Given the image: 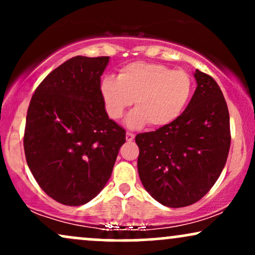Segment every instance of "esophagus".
<instances>
[{
    "instance_id": "1",
    "label": "esophagus",
    "mask_w": 255,
    "mask_h": 255,
    "mask_svg": "<svg viewBox=\"0 0 255 255\" xmlns=\"http://www.w3.org/2000/svg\"><path fill=\"white\" fill-rule=\"evenodd\" d=\"M134 134L133 133H129V131H127V133H126V140H127L128 142H130V141H133L134 140Z\"/></svg>"
}]
</instances>
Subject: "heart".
Here are the masks:
<instances>
[{"instance_id":"obj_1","label":"heart","mask_w":255,"mask_h":255,"mask_svg":"<svg viewBox=\"0 0 255 255\" xmlns=\"http://www.w3.org/2000/svg\"><path fill=\"white\" fill-rule=\"evenodd\" d=\"M192 87L188 73L159 63L133 62L122 67L116 79L105 77L101 95L110 119L121 118L134 101L136 108L127 115L126 126L135 129L150 122L158 128L172 124L182 114Z\"/></svg>"}]
</instances>
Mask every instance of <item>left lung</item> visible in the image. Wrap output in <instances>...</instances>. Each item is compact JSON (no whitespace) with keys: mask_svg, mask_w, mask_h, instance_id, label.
I'll list each match as a JSON object with an SVG mask.
<instances>
[{"mask_svg":"<svg viewBox=\"0 0 255 255\" xmlns=\"http://www.w3.org/2000/svg\"><path fill=\"white\" fill-rule=\"evenodd\" d=\"M197 89L174 122L137 134V172L158 203L183 207L212 188L227 163L230 120L227 102L215 79L194 72Z\"/></svg>","mask_w":255,"mask_h":255,"instance_id":"obj_1","label":"left lung"}]
</instances>
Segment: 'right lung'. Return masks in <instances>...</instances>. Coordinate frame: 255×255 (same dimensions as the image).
<instances>
[{
	"label": "right lung",
	"mask_w": 255,
	"mask_h": 255,
	"mask_svg": "<svg viewBox=\"0 0 255 255\" xmlns=\"http://www.w3.org/2000/svg\"><path fill=\"white\" fill-rule=\"evenodd\" d=\"M109 58H69L40 83L28 107L26 162L40 188L67 206L97 197L126 141L101 95Z\"/></svg>",
	"instance_id": "1"
}]
</instances>
